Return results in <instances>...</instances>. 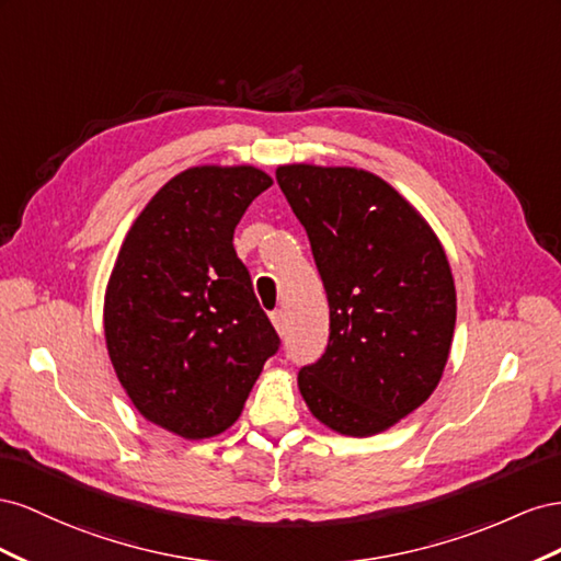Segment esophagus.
Returning a JSON list of instances; mask_svg holds the SVG:
<instances>
[{
	"label": "esophagus",
	"mask_w": 561,
	"mask_h": 561,
	"mask_svg": "<svg viewBox=\"0 0 561 561\" xmlns=\"http://www.w3.org/2000/svg\"><path fill=\"white\" fill-rule=\"evenodd\" d=\"M270 319H272V327H275V331L282 335L284 327H286V314L282 310H275L270 314Z\"/></svg>",
	"instance_id": "1"
}]
</instances>
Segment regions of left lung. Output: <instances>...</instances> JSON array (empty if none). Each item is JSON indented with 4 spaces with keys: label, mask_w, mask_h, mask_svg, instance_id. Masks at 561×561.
Listing matches in <instances>:
<instances>
[{
    "label": "left lung",
    "mask_w": 561,
    "mask_h": 561,
    "mask_svg": "<svg viewBox=\"0 0 561 561\" xmlns=\"http://www.w3.org/2000/svg\"><path fill=\"white\" fill-rule=\"evenodd\" d=\"M277 183L310 237L331 317L327 352L300 369L298 390L339 435H378L427 402L449 362V259L421 211L371 171L282 164Z\"/></svg>",
    "instance_id": "8db88e82"
}]
</instances>
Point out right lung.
Returning <instances> with one entry per match:
<instances>
[{"instance_id":"1","label":"right lung","mask_w":561,"mask_h":561,"mask_svg":"<svg viewBox=\"0 0 561 561\" xmlns=\"http://www.w3.org/2000/svg\"><path fill=\"white\" fill-rule=\"evenodd\" d=\"M272 185L251 164H199L154 192L119 247L103 302L105 345L148 423L197 442L237 423L279 339L232 237Z\"/></svg>"}]
</instances>
